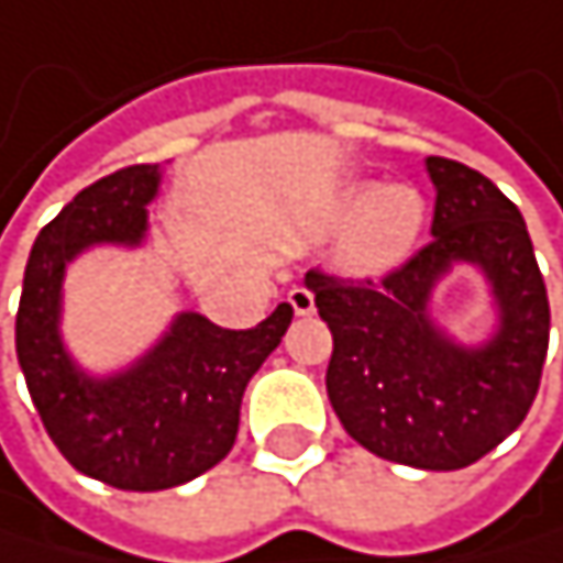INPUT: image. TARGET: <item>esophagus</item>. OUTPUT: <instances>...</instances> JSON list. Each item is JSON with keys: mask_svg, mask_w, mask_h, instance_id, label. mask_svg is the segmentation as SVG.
I'll list each match as a JSON object with an SVG mask.
<instances>
[{"mask_svg": "<svg viewBox=\"0 0 563 563\" xmlns=\"http://www.w3.org/2000/svg\"><path fill=\"white\" fill-rule=\"evenodd\" d=\"M287 300H290V307H294V313L297 317H310L317 307H313V294L307 290V287H294L290 294H287Z\"/></svg>", "mask_w": 563, "mask_h": 563, "instance_id": "esophagus-1", "label": "esophagus"}]
</instances>
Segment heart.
<instances>
[{
    "mask_svg": "<svg viewBox=\"0 0 563 563\" xmlns=\"http://www.w3.org/2000/svg\"><path fill=\"white\" fill-rule=\"evenodd\" d=\"M336 220L346 223L333 250L336 266L350 276H384L417 253L430 207L417 186L364 183L340 196Z\"/></svg>",
    "mask_w": 563,
    "mask_h": 563,
    "instance_id": "1",
    "label": "heart"
}]
</instances>
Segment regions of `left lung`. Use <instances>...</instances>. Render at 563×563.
<instances>
[{"label": "left lung", "mask_w": 563, "mask_h": 563, "mask_svg": "<svg viewBox=\"0 0 563 563\" xmlns=\"http://www.w3.org/2000/svg\"><path fill=\"white\" fill-rule=\"evenodd\" d=\"M437 189L433 243L384 284L310 269L307 290L333 333L327 397L371 454L417 471H461L528 417L548 356L551 307L525 217L477 169L427 156ZM488 279L495 330L461 344L429 300L454 265Z\"/></svg>", "instance_id": "8db88e82"}]
</instances>
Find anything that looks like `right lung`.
Returning a JSON list of instances; mask_svg holds the SVG:
<instances>
[{
  "mask_svg": "<svg viewBox=\"0 0 563 563\" xmlns=\"http://www.w3.org/2000/svg\"><path fill=\"white\" fill-rule=\"evenodd\" d=\"M159 166H126L76 192L35 236L15 317V353L32 404L63 457L119 490H166L217 467L236 440L250 377L279 346L294 307L253 330L183 310L130 367L89 374L63 340L66 266L99 243L140 246Z\"/></svg>",
  "mask_w": 563,
  "mask_h": 563,
  "instance_id": "add662e5",
  "label": "right lung"
}]
</instances>
